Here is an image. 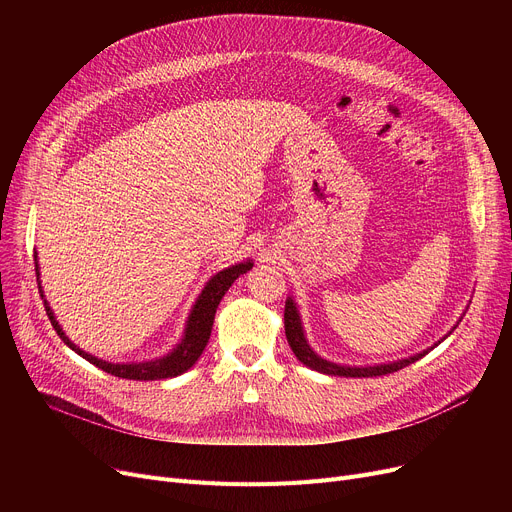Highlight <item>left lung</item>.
I'll use <instances>...</instances> for the list:
<instances>
[{
    "instance_id": "1",
    "label": "left lung",
    "mask_w": 512,
    "mask_h": 512,
    "mask_svg": "<svg viewBox=\"0 0 512 512\" xmlns=\"http://www.w3.org/2000/svg\"><path fill=\"white\" fill-rule=\"evenodd\" d=\"M461 321V319H459ZM459 326V324H456ZM454 326V328H456ZM452 328V330H454ZM284 330H286V340L292 348L294 357H297L303 365H307L309 369L313 371H319V373H326V375H340V378H373V375H386V373H394L402 367H407L415 361H419L421 357H425L429 351H432L434 346H438L444 338H448L452 334V330L442 338L438 340L432 348H427V351L423 353H417L413 357H407V359H398V361H392V363H378V365H365V367H355V365H340V363H334V361H328L324 357H319L311 344L307 342V336H305V330H303V321H301V313L297 309V303H294L292 297L286 299V307H284Z\"/></svg>"
}]
</instances>
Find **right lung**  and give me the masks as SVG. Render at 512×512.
Here are the masks:
<instances>
[{
  "label": "right lung",
  "mask_w": 512,
  "mask_h": 512,
  "mask_svg": "<svg viewBox=\"0 0 512 512\" xmlns=\"http://www.w3.org/2000/svg\"><path fill=\"white\" fill-rule=\"evenodd\" d=\"M253 267V259L247 261H240L234 263L226 270L218 272L215 276H211L207 280V284L203 286L201 294L197 297L191 313L186 317V324H184V334L180 338V342L172 348V351L164 357H157V359H149V361H137V363H112V361H105L99 359L83 348H78L62 330V326L58 324L56 313L49 307V303L45 301V294H43V286H41V272H39V259L35 253V272H37V282H39V292L43 297L45 303V311L47 317L51 321L53 330L58 332V336L64 340V344H68L76 355H80L83 359H87L89 363H93L95 367L103 369L105 373H112L116 378H124V380H137V382H151V380H166V378H176V375L184 373L191 369L197 359L201 357L203 348L209 342L211 336V328H213V317H215V309H218L220 301L224 299V294L228 292V288L234 284V280L242 274H247Z\"/></svg>",
  "instance_id": "add662e5"
}]
</instances>
